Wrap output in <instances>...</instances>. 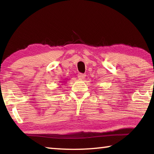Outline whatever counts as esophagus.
<instances>
[{"instance_id":"obj_1","label":"esophagus","mask_w":154,"mask_h":154,"mask_svg":"<svg viewBox=\"0 0 154 154\" xmlns=\"http://www.w3.org/2000/svg\"><path fill=\"white\" fill-rule=\"evenodd\" d=\"M77 76L79 79H83L86 75H85V74H83V73H79Z\"/></svg>"}]
</instances>
